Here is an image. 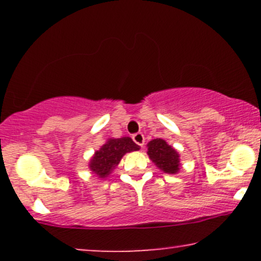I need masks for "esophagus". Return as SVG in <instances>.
Segmentation results:
<instances>
[{"instance_id": "34e87169", "label": "esophagus", "mask_w": 261, "mask_h": 261, "mask_svg": "<svg viewBox=\"0 0 261 261\" xmlns=\"http://www.w3.org/2000/svg\"><path fill=\"white\" fill-rule=\"evenodd\" d=\"M133 140L137 145L140 146V147H144V144H145V137L142 133H137L133 135Z\"/></svg>"}]
</instances>
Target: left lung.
<instances>
[{"mask_svg": "<svg viewBox=\"0 0 261 261\" xmlns=\"http://www.w3.org/2000/svg\"><path fill=\"white\" fill-rule=\"evenodd\" d=\"M149 159L165 173L174 174L179 171V154L163 139H154L147 145Z\"/></svg>", "mask_w": 261, "mask_h": 261, "instance_id": "left-lung-1", "label": "left lung"}]
</instances>
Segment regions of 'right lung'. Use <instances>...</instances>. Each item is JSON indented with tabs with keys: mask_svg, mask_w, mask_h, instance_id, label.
<instances>
[{
	"mask_svg": "<svg viewBox=\"0 0 261 261\" xmlns=\"http://www.w3.org/2000/svg\"><path fill=\"white\" fill-rule=\"evenodd\" d=\"M139 149L140 147L128 137L108 139V141L98 151L95 152L94 156L89 163V167L96 176L106 178L119 165L121 158L126 153L139 151Z\"/></svg>",
	"mask_w": 261,
	"mask_h": 261,
	"instance_id": "right-lung-1",
	"label": "right lung"
}]
</instances>
